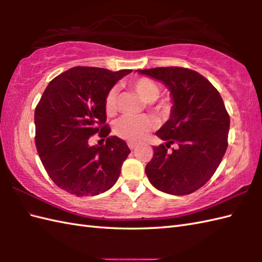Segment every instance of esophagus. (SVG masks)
<instances>
[{"mask_svg":"<svg viewBox=\"0 0 262 262\" xmlns=\"http://www.w3.org/2000/svg\"><path fill=\"white\" fill-rule=\"evenodd\" d=\"M128 147H129L130 149H132V151H133V149H135L136 147H137V144L136 143H128Z\"/></svg>","mask_w":262,"mask_h":262,"instance_id":"34e87169","label":"esophagus"}]
</instances>
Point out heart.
Wrapping results in <instances>:
<instances>
[{
	"instance_id": "heart-1",
	"label": "heart",
	"mask_w": 262,
	"mask_h": 262,
	"mask_svg": "<svg viewBox=\"0 0 262 262\" xmlns=\"http://www.w3.org/2000/svg\"><path fill=\"white\" fill-rule=\"evenodd\" d=\"M130 88L134 90L145 103H151L155 114L165 116L171 110V104L166 100H161L158 103H152L160 96V88L148 77H138L130 82ZM117 109V90L110 89L104 98V110L108 116H113ZM155 126V120L151 117H124L116 122L114 132L122 140L128 142H140L151 132Z\"/></svg>"
}]
</instances>
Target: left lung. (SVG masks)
I'll list each match as a JSON object with an SVG mask.
<instances>
[{
	"label": "left lung",
	"instance_id": "1",
	"mask_svg": "<svg viewBox=\"0 0 262 262\" xmlns=\"http://www.w3.org/2000/svg\"><path fill=\"white\" fill-rule=\"evenodd\" d=\"M137 72L162 82L173 102L170 119L155 133L165 144L153 147L145 168L149 182L177 196L198 190L213 177L227 148L230 116L223 99L196 71L169 66ZM172 143L177 148L168 152Z\"/></svg>",
	"mask_w": 262,
	"mask_h": 262
}]
</instances>
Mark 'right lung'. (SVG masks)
Wrapping results in <instances>:
<instances>
[{
    "instance_id": "add662e5",
    "label": "right lung",
    "mask_w": 262,
    "mask_h": 262,
    "mask_svg": "<svg viewBox=\"0 0 262 262\" xmlns=\"http://www.w3.org/2000/svg\"><path fill=\"white\" fill-rule=\"evenodd\" d=\"M132 70L111 72L76 66L53 79L35 110L36 147L55 185L77 197L109 190L130 153L125 141L109 136L104 98ZM99 133L101 147L88 145Z\"/></svg>"
}]
</instances>
